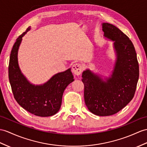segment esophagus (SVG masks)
Here are the masks:
<instances>
[{
    "label": "esophagus",
    "mask_w": 147,
    "mask_h": 147,
    "mask_svg": "<svg viewBox=\"0 0 147 147\" xmlns=\"http://www.w3.org/2000/svg\"><path fill=\"white\" fill-rule=\"evenodd\" d=\"M72 71L76 76H79L82 71V67L81 64L78 63L74 64V65L72 66Z\"/></svg>",
    "instance_id": "esophagus-1"
}]
</instances>
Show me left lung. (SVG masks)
I'll use <instances>...</instances> for the list:
<instances>
[{"label": "left lung", "instance_id": "8db88e82", "mask_svg": "<svg viewBox=\"0 0 147 147\" xmlns=\"http://www.w3.org/2000/svg\"><path fill=\"white\" fill-rule=\"evenodd\" d=\"M105 37L114 42L117 60L112 77L103 82L89 70L82 73L84 99L90 112L98 116L119 112L134 98L139 77V65L133 43L119 28L103 23Z\"/></svg>", "mask_w": 147, "mask_h": 147}]
</instances>
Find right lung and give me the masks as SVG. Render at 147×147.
I'll return each instance as SVG.
<instances>
[{"mask_svg": "<svg viewBox=\"0 0 147 147\" xmlns=\"http://www.w3.org/2000/svg\"><path fill=\"white\" fill-rule=\"evenodd\" d=\"M29 30L30 27L27 28L13 46L9 64V82L14 98L22 108L37 116H52L59 110L63 92L74 81V76L70 69H68L55 75L43 85L35 86L28 83L18 65L17 52L22 37Z\"/></svg>", "mask_w": 147, "mask_h": 147, "instance_id": "1", "label": "right lung"}]
</instances>
